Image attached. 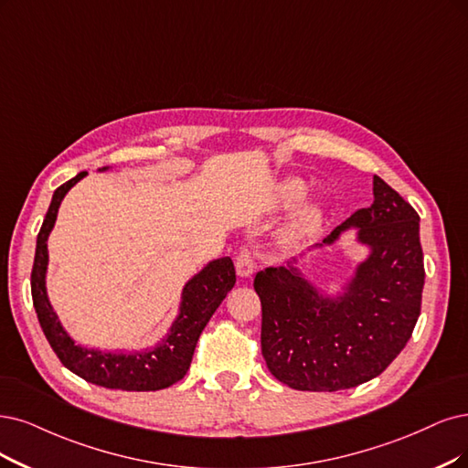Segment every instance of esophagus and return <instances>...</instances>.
I'll return each instance as SVG.
<instances>
[{
    "mask_svg": "<svg viewBox=\"0 0 468 468\" xmlns=\"http://www.w3.org/2000/svg\"><path fill=\"white\" fill-rule=\"evenodd\" d=\"M235 268H237L239 278H250L254 273V258L249 249H240L235 254Z\"/></svg>",
    "mask_w": 468,
    "mask_h": 468,
    "instance_id": "esophagus-1",
    "label": "esophagus"
}]
</instances>
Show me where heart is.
I'll return each mask as SVG.
<instances>
[{"label":"heart","mask_w":468,"mask_h":468,"mask_svg":"<svg viewBox=\"0 0 468 468\" xmlns=\"http://www.w3.org/2000/svg\"><path fill=\"white\" fill-rule=\"evenodd\" d=\"M304 193H306V188L301 181H287L280 186L278 198L283 206H291V204L299 202L304 197ZM318 218H320V214L316 207H304V210L295 218V221H292L287 228V231L283 233L282 247L285 250L295 249L301 240L314 229V225L318 223Z\"/></svg>","instance_id":"obj_1"}]
</instances>
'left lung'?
<instances>
[{"mask_svg": "<svg viewBox=\"0 0 468 468\" xmlns=\"http://www.w3.org/2000/svg\"><path fill=\"white\" fill-rule=\"evenodd\" d=\"M420 218L374 176V202L360 207L316 247L356 228L370 249L337 297H327L295 264L254 278L262 303V356L273 378L299 391H339L382 374L420 316L424 256Z\"/></svg>", "mask_w": 468, "mask_h": 468, "instance_id": "8db88e82", "label": "left lung"}]
</instances>
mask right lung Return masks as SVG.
Wrapping results in <instances>:
<instances>
[{
  "instance_id": "obj_1",
  "label": "right lung",
  "mask_w": 468,
  "mask_h": 468,
  "mask_svg": "<svg viewBox=\"0 0 468 468\" xmlns=\"http://www.w3.org/2000/svg\"><path fill=\"white\" fill-rule=\"evenodd\" d=\"M106 169L108 167H101L100 171ZM86 176L89 173L80 171L77 177L56 188L37 239L30 289L42 332L61 360V365L86 382L123 391L165 389L186 374L202 330L235 285V266L229 256H223L206 264L195 278L186 282L181 295L179 316L171 324L169 334L155 347L134 353H103L80 347L63 330L58 314L54 313V306L48 299L46 270L48 237L56 225L61 200L69 193V188L75 186Z\"/></svg>"
}]
</instances>
